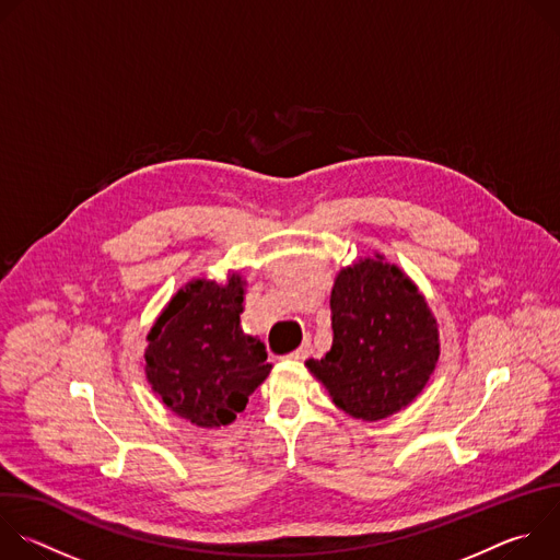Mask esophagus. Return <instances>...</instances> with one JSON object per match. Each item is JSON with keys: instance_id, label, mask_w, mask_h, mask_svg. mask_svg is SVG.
Returning a JSON list of instances; mask_svg holds the SVG:
<instances>
[{"instance_id": "1", "label": "esophagus", "mask_w": 560, "mask_h": 560, "mask_svg": "<svg viewBox=\"0 0 560 560\" xmlns=\"http://www.w3.org/2000/svg\"><path fill=\"white\" fill-rule=\"evenodd\" d=\"M307 354H310V346L303 343V346H299L292 354H288V359H290V361H303V359H307Z\"/></svg>"}]
</instances>
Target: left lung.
I'll return each instance as SVG.
<instances>
[{
	"label": "left lung",
	"mask_w": 560,
	"mask_h": 560,
	"mask_svg": "<svg viewBox=\"0 0 560 560\" xmlns=\"http://www.w3.org/2000/svg\"><path fill=\"white\" fill-rule=\"evenodd\" d=\"M332 348L305 368L339 410L381 421L408 408L428 385L439 354V324L417 283L383 255L335 277Z\"/></svg>",
	"instance_id": "1"
}]
</instances>
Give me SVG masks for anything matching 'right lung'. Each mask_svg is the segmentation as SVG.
I'll return each instance as SVG.
<instances>
[{"label":"right lung","instance_id":"right-lung-1","mask_svg":"<svg viewBox=\"0 0 560 560\" xmlns=\"http://www.w3.org/2000/svg\"><path fill=\"white\" fill-rule=\"evenodd\" d=\"M246 279H190L148 332L145 378L166 408L197 428L230 425L268 378L266 346L242 330Z\"/></svg>","mask_w":560,"mask_h":560}]
</instances>
